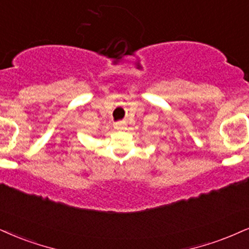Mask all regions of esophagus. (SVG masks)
Returning <instances> with one entry per match:
<instances>
[{
	"label": "esophagus",
	"instance_id": "obj_1",
	"mask_svg": "<svg viewBox=\"0 0 249 249\" xmlns=\"http://www.w3.org/2000/svg\"><path fill=\"white\" fill-rule=\"evenodd\" d=\"M122 126H123V122L115 123V127H116V128H122Z\"/></svg>",
	"mask_w": 249,
	"mask_h": 249
}]
</instances>
